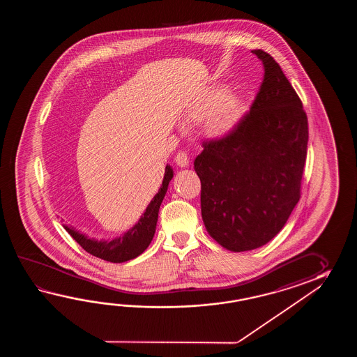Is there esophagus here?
Listing matches in <instances>:
<instances>
[{"label":"esophagus","mask_w":357,"mask_h":357,"mask_svg":"<svg viewBox=\"0 0 357 357\" xmlns=\"http://www.w3.org/2000/svg\"><path fill=\"white\" fill-rule=\"evenodd\" d=\"M175 162L180 167H188L189 166V157L185 152L177 153L175 157Z\"/></svg>","instance_id":"34e87169"}]
</instances>
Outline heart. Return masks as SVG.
I'll list each match as a JSON object with an SVG mask.
<instances>
[{
    "mask_svg": "<svg viewBox=\"0 0 357 357\" xmlns=\"http://www.w3.org/2000/svg\"><path fill=\"white\" fill-rule=\"evenodd\" d=\"M246 112L248 105L241 93L228 91L225 85H214L185 109L183 123L195 126L203 122L205 137L220 142L235 131Z\"/></svg>",
    "mask_w": 357,
    "mask_h": 357,
    "instance_id": "b5f03b06",
    "label": "heart"
}]
</instances>
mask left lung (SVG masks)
I'll list each match as a JSON object with an SVG mask.
<instances>
[{
    "instance_id": "1",
    "label": "left lung",
    "mask_w": 357,
    "mask_h": 357,
    "mask_svg": "<svg viewBox=\"0 0 357 357\" xmlns=\"http://www.w3.org/2000/svg\"><path fill=\"white\" fill-rule=\"evenodd\" d=\"M252 54L266 73L250 112L194 160L205 228L235 252L266 245L286 225L300 199L309 140L303 103L281 66L261 50Z\"/></svg>"
}]
</instances>
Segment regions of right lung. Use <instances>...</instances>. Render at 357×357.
<instances>
[{
    "label": "right lung",
    "mask_w": 357,
    "mask_h": 357,
    "mask_svg": "<svg viewBox=\"0 0 357 357\" xmlns=\"http://www.w3.org/2000/svg\"><path fill=\"white\" fill-rule=\"evenodd\" d=\"M174 177V169L171 166H166L165 177L162 181L158 192L154 195L152 202L146 206L144 213L137 223L112 240H97L82 234L73 226L62 225L70 236L79 243L84 250L91 255L103 259L111 263H123L131 259L137 258L152 243L155 234V226L158 222L160 206L167 192L168 183Z\"/></svg>",
    "instance_id": "1"
}]
</instances>
